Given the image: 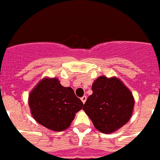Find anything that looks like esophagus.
Segmentation results:
<instances>
[{
    "mask_svg": "<svg viewBox=\"0 0 160 160\" xmlns=\"http://www.w3.org/2000/svg\"><path fill=\"white\" fill-rule=\"evenodd\" d=\"M80 99H81V101H82V102H83V103H84V102H86L87 97H86V96H83L82 98H80Z\"/></svg>",
    "mask_w": 160,
    "mask_h": 160,
    "instance_id": "34e87169",
    "label": "esophagus"
}]
</instances>
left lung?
Returning <instances> with one entry per match:
<instances>
[{"instance_id": "1", "label": "left lung", "mask_w": 160, "mask_h": 160, "mask_svg": "<svg viewBox=\"0 0 160 160\" xmlns=\"http://www.w3.org/2000/svg\"><path fill=\"white\" fill-rule=\"evenodd\" d=\"M83 109L96 129L111 133L125 125L132 115L134 98L118 78L100 76L92 85Z\"/></svg>"}]
</instances>
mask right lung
Here are the masks:
<instances>
[{
	"mask_svg": "<svg viewBox=\"0 0 160 160\" xmlns=\"http://www.w3.org/2000/svg\"><path fill=\"white\" fill-rule=\"evenodd\" d=\"M28 104L35 120L56 132L68 128L83 107L73 89L62 86L57 78L41 80L29 94Z\"/></svg>",
	"mask_w": 160,
	"mask_h": 160,
	"instance_id": "obj_1",
	"label": "right lung"
}]
</instances>
